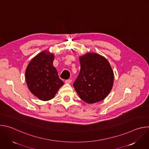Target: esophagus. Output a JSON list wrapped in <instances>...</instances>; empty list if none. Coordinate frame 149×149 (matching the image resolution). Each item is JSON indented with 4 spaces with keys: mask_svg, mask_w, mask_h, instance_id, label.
Instances as JSON below:
<instances>
[{
    "mask_svg": "<svg viewBox=\"0 0 149 149\" xmlns=\"http://www.w3.org/2000/svg\"><path fill=\"white\" fill-rule=\"evenodd\" d=\"M71 82H72V79H70L65 80V83L66 84H70Z\"/></svg>",
    "mask_w": 149,
    "mask_h": 149,
    "instance_id": "esophagus-1",
    "label": "esophagus"
}]
</instances>
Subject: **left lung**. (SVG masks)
Segmentation results:
<instances>
[{
    "mask_svg": "<svg viewBox=\"0 0 149 149\" xmlns=\"http://www.w3.org/2000/svg\"><path fill=\"white\" fill-rule=\"evenodd\" d=\"M80 72L73 86L84 101L93 104L103 100L111 91L114 74L109 61L96 53L79 57Z\"/></svg>",
    "mask_w": 149,
    "mask_h": 149,
    "instance_id": "left-lung-1",
    "label": "left lung"
}]
</instances>
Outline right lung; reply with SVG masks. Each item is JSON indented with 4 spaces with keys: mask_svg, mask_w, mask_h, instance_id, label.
<instances>
[{
    "mask_svg": "<svg viewBox=\"0 0 149 149\" xmlns=\"http://www.w3.org/2000/svg\"><path fill=\"white\" fill-rule=\"evenodd\" d=\"M54 55L44 51L35 56L25 71V79L30 91L39 100L54 98L63 82L59 78L53 65Z\"/></svg>",
    "mask_w": 149,
    "mask_h": 149,
    "instance_id": "1",
    "label": "right lung"
}]
</instances>
